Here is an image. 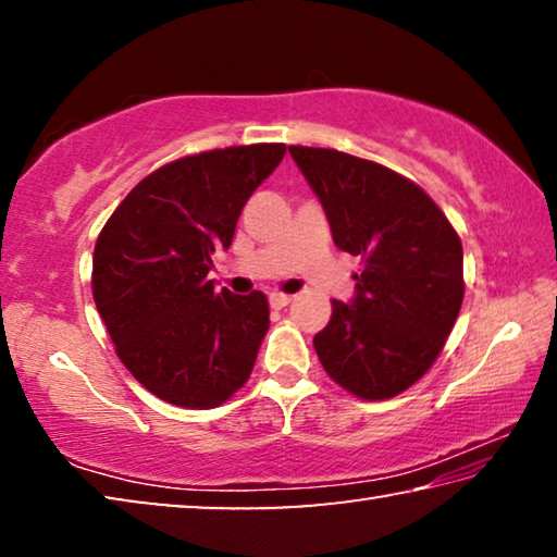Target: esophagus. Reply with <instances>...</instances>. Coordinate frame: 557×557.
Segmentation results:
<instances>
[{
	"instance_id": "obj_1",
	"label": "esophagus",
	"mask_w": 557,
	"mask_h": 557,
	"mask_svg": "<svg viewBox=\"0 0 557 557\" xmlns=\"http://www.w3.org/2000/svg\"><path fill=\"white\" fill-rule=\"evenodd\" d=\"M289 301H292V297L289 295H282V292H272V295H270V305L275 307V309L287 307Z\"/></svg>"
}]
</instances>
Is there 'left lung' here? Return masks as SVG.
Returning a JSON list of instances; mask_svg holds the SVG:
<instances>
[{
	"label": "left lung",
	"mask_w": 557,
	"mask_h": 557,
	"mask_svg": "<svg viewBox=\"0 0 557 557\" xmlns=\"http://www.w3.org/2000/svg\"><path fill=\"white\" fill-rule=\"evenodd\" d=\"M322 201L336 248L363 258L351 301L314 336L324 371L363 400L408 391L457 322L461 240L440 206L393 169L322 147H289Z\"/></svg>",
	"instance_id": "obj_1"
}]
</instances>
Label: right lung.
I'll return each mask as SVG.
<instances>
[{"mask_svg":"<svg viewBox=\"0 0 557 557\" xmlns=\"http://www.w3.org/2000/svg\"><path fill=\"white\" fill-rule=\"evenodd\" d=\"M285 145L211 149L159 166L125 196L92 252V299L120 361L178 408H215L248 381L270 326L262 292L209 280Z\"/></svg>","mask_w":557,"mask_h":557,"instance_id":"obj_1","label":"right lung"}]
</instances>
